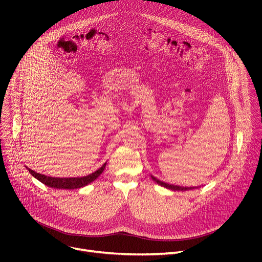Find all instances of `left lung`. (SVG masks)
I'll return each mask as SVG.
<instances>
[{"label":"left lung","instance_id":"1","mask_svg":"<svg viewBox=\"0 0 262 262\" xmlns=\"http://www.w3.org/2000/svg\"><path fill=\"white\" fill-rule=\"evenodd\" d=\"M150 177H152V180H153L155 183H157L158 185H160V186H162V187H164V188H167V189H170V190H172V191H182V192H183V191H188V190H193V189L200 188L199 186H198V187H183V186H177V185H173V184L161 182V181L158 180V178L154 177L153 175H150Z\"/></svg>","mask_w":262,"mask_h":262}]
</instances>
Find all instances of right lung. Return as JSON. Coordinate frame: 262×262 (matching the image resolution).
<instances>
[{
  "instance_id": "1",
  "label": "right lung",
  "mask_w": 262,
  "mask_h": 262,
  "mask_svg": "<svg viewBox=\"0 0 262 262\" xmlns=\"http://www.w3.org/2000/svg\"><path fill=\"white\" fill-rule=\"evenodd\" d=\"M106 167V162L103 164V166L96 170L95 172L84 176V177H71V178H60V177H50V176H46L43 174L37 173L31 169H29L27 167H25L29 171L32 176H34L35 178L39 182H41L42 184H45L48 187L54 188V189H66V190H73V189H78V188H82L89 184H91L92 182H94L96 178H98L104 171Z\"/></svg>"
}]
</instances>
